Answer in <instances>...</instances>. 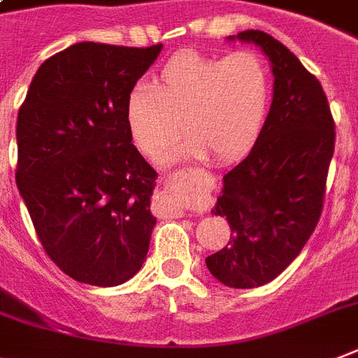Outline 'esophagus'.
Masks as SVG:
<instances>
[{"instance_id":"1","label":"esophagus","mask_w":358,"mask_h":358,"mask_svg":"<svg viewBox=\"0 0 358 358\" xmlns=\"http://www.w3.org/2000/svg\"><path fill=\"white\" fill-rule=\"evenodd\" d=\"M157 205L160 207L162 210H166V213L173 214L175 217L185 216V210H183L182 207H180V205L176 203L175 200H173V196H171L167 191L158 192V194H157Z\"/></svg>"}]
</instances>
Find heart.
<instances>
[{"mask_svg":"<svg viewBox=\"0 0 358 358\" xmlns=\"http://www.w3.org/2000/svg\"><path fill=\"white\" fill-rule=\"evenodd\" d=\"M272 101L265 59L241 50L231 55L180 52L158 71L155 86L141 83L126 101V124L142 155L157 160L183 129L187 141L166 158L234 160L257 141Z\"/></svg>","mask_w":358,"mask_h":358,"instance_id":"1","label":"heart"}]
</instances>
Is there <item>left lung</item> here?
I'll use <instances>...</instances> for the list:
<instances>
[{
    "label": "left lung",
    "mask_w": 358,
    "mask_h": 358,
    "mask_svg": "<svg viewBox=\"0 0 358 358\" xmlns=\"http://www.w3.org/2000/svg\"><path fill=\"white\" fill-rule=\"evenodd\" d=\"M236 39L268 59L272 104L250 153L223 176L210 213L229 222L231 241L205 265L225 287L254 288L278 278L315 231L335 124L321 83L287 46L261 30L227 37Z\"/></svg>",
    "instance_id": "8db88e82"
}]
</instances>
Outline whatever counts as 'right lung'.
<instances>
[{
    "mask_svg": "<svg viewBox=\"0 0 358 358\" xmlns=\"http://www.w3.org/2000/svg\"><path fill=\"white\" fill-rule=\"evenodd\" d=\"M162 48L76 43L39 66L17 113L15 183L50 259L79 282L122 285L148 256L158 175L126 101Z\"/></svg>",
    "mask_w": 358,
    "mask_h": 358,
    "instance_id": "right-lung-1",
    "label": "right lung"
}]
</instances>
